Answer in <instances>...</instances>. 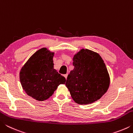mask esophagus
I'll use <instances>...</instances> for the list:
<instances>
[{
  "mask_svg": "<svg viewBox=\"0 0 133 133\" xmlns=\"http://www.w3.org/2000/svg\"><path fill=\"white\" fill-rule=\"evenodd\" d=\"M67 76H68V74H66V75H64V77L66 78V79H67Z\"/></svg>",
  "mask_w": 133,
  "mask_h": 133,
  "instance_id": "1",
  "label": "esophagus"
}]
</instances>
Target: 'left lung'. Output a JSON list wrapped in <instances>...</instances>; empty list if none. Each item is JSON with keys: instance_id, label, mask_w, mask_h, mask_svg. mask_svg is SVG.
<instances>
[{"instance_id": "8db88e82", "label": "left lung", "mask_w": 133, "mask_h": 133, "mask_svg": "<svg viewBox=\"0 0 133 133\" xmlns=\"http://www.w3.org/2000/svg\"><path fill=\"white\" fill-rule=\"evenodd\" d=\"M73 60L75 68L65 84L72 98L82 105L96 102L106 93L110 83L104 60L98 53L87 49L77 51Z\"/></svg>"}]
</instances>
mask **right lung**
Returning <instances> with one entry per match:
<instances>
[{"label":"right lung","mask_w":133,"mask_h":133,"mask_svg":"<svg viewBox=\"0 0 133 133\" xmlns=\"http://www.w3.org/2000/svg\"><path fill=\"white\" fill-rule=\"evenodd\" d=\"M55 53L46 48L38 50L30 56L19 73L22 88L29 96L40 102L53 95L66 78L54 69Z\"/></svg>","instance_id":"right-lung-1"}]
</instances>
